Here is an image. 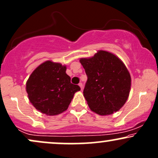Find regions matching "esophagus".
<instances>
[{
    "instance_id": "esophagus-1",
    "label": "esophagus",
    "mask_w": 158,
    "mask_h": 158,
    "mask_svg": "<svg viewBox=\"0 0 158 158\" xmlns=\"http://www.w3.org/2000/svg\"><path fill=\"white\" fill-rule=\"evenodd\" d=\"M79 86L80 87L81 89H82V88H83V85H82V83H79Z\"/></svg>"
}]
</instances>
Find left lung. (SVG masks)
Listing matches in <instances>:
<instances>
[{"label":"left lung","instance_id":"left-lung-1","mask_svg":"<svg viewBox=\"0 0 158 158\" xmlns=\"http://www.w3.org/2000/svg\"><path fill=\"white\" fill-rule=\"evenodd\" d=\"M79 61L88 77L83 94L90 110L102 116L118 111L131 89V76L124 63L105 50Z\"/></svg>","mask_w":158,"mask_h":158}]
</instances>
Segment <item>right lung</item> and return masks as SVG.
<instances>
[{
    "label": "right lung",
    "instance_id": "right-lung-1",
    "mask_svg": "<svg viewBox=\"0 0 158 158\" xmlns=\"http://www.w3.org/2000/svg\"><path fill=\"white\" fill-rule=\"evenodd\" d=\"M66 66L46 61L36 68L26 83V90L32 106L49 116L68 109L79 85L70 82Z\"/></svg>",
    "mask_w": 158,
    "mask_h": 158
}]
</instances>
